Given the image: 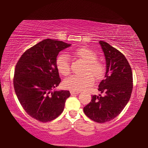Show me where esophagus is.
<instances>
[{
  "label": "esophagus",
  "instance_id": "1",
  "mask_svg": "<svg viewBox=\"0 0 148 148\" xmlns=\"http://www.w3.org/2000/svg\"><path fill=\"white\" fill-rule=\"evenodd\" d=\"M70 93H71V95H73V94H79V92H75V91H71Z\"/></svg>",
  "mask_w": 148,
  "mask_h": 148
}]
</instances>
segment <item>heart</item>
Returning a JSON list of instances; mask_svg holds the SVG:
<instances>
[{"instance_id": "b5f03b06", "label": "heart", "mask_w": 148, "mask_h": 148, "mask_svg": "<svg viewBox=\"0 0 148 148\" xmlns=\"http://www.w3.org/2000/svg\"><path fill=\"white\" fill-rule=\"evenodd\" d=\"M72 55L85 62L82 75H73L64 81V86L71 91L79 92L94 84V77L100 79L104 75L106 67L104 64L97 59L96 53L88 48H79L70 52ZM56 67L62 75L66 76L71 73L69 57L60 54L56 58Z\"/></svg>"}]
</instances>
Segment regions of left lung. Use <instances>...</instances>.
Returning a JSON list of instances; mask_svg holds the SVG:
<instances>
[{"label":"left lung","mask_w":148,"mask_h":148,"mask_svg":"<svg viewBox=\"0 0 148 148\" xmlns=\"http://www.w3.org/2000/svg\"><path fill=\"white\" fill-rule=\"evenodd\" d=\"M100 44L106 62L105 79L98 86L104 96H92L84 112L91 120L103 123L116 118L128 103L133 90V73L123 53L106 42L100 40Z\"/></svg>","instance_id":"8db88e82"}]
</instances>
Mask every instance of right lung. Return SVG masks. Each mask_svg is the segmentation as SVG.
<instances>
[{"label": "right lung", "instance_id": "obj_1", "mask_svg": "<svg viewBox=\"0 0 148 148\" xmlns=\"http://www.w3.org/2000/svg\"><path fill=\"white\" fill-rule=\"evenodd\" d=\"M71 44L46 39L27 49L17 62L13 86L20 104L32 118L42 123L62 112L69 91H54L61 82L56 61L59 52Z\"/></svg>", "mask_w": 148, "mask_h": 148}]
</instances>
